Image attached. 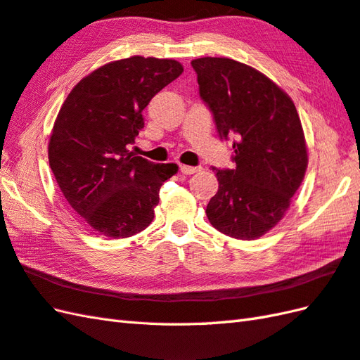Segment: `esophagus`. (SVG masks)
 <instances>
[{"instance_id": "1", "label": "esophagus", "mask_w": 360, "mask_h": 360, "mask_svg": "<svg viewBox=\"0 0 360 360\" xmlns=\"http://www.w3.org/2000/svg\"><path fill=\"white\" fill-rule=\"evenodd\" d=\"M179 170H181V173H184V174H195V173H198V172H200V170H202V167H191V165H181V167H179Z\"/></svg>"}]
</instances>
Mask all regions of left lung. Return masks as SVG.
<instances>
[{"label":"left lung","mask_w":360,"mask_h":360,"mask_svg":"<svg viewBox=\"0 0 360 360\" xmlns=\"http://www.w3.org/2000/svg\"><path fill=\"white\" fill-rule=\"evenodd\" d=\"M199 96L216 130L233 141L235 169H216L219 188L207 205L216 230L236 239L261 238L290 207L307 170L304 130L291 98L253 67L230 58H198Z\"/></svg>","instance_id":"left-lung-1"}]
</instances>
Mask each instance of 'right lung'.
Segmentation results:
<instances>
[{"mask_svg":"<svg viewBox=\"0 0 360 360\" xmlns=\"http://www.w3.org/2000/svg\"><path fill=\"white\" fill-rule=\"evenodd\" d=\"M174 60L131 56L82 78L65 98L49 142V162L64 198L99 235L120 239L147 229L162 182L176 164L130 152L142 110L182 73Z\"/></svg>","mask_w":360,"mask_h":360,"instance_id":"right-lung-1","label":"right lung"}]
</instances>
